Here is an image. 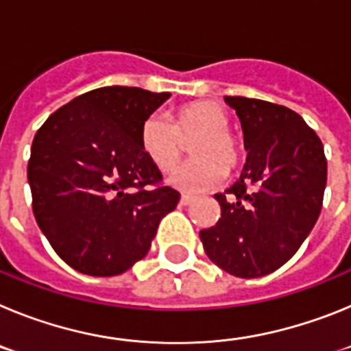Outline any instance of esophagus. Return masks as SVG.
<instances>
[{"label": "esophagus", "mask_w": 351, "mask_h": 351, "mask_svg": "<svg viewBox=\"0 0 351 351\" xmlns=\"http://www.w3.org/2000/svg\"><path fill=\"white\" fill-rule=\"evenodd\" d=\"M193 202H195V197H191V195H182L181 197L182 206H191Z\"/></svg>", "instance_id": "obj_1"}]
</instances>
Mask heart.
I'll list each match as a JSON object with an SVG mask.
<instances>
[{"mask_svg":"<svg viewBox=\"0 0 351 351\" xmlns=\"http://www.w3.org/2000/svg\"><path fill=\"white\" fill-rule=\"evenodd\" d=\"M228 116L214 101H195L173 110L172 121L165 114H151L141 126V147L161 170L178 165L184 141L191 142L193 160L170 173L169 182L184 193H200L225 179L226 169L241 160L237 138L228 132Z\"/></svg>","mask_w":351,"mask_h":351,"instance_id":"1","label":"heart"}]
</instances>
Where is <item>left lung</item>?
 <instances>
[{"mask_svg": "<svg viewBox=\"0 0 351 351\" xmlns=\"http://www.w3.org/2000/svg\"><path fill=\"white\" fill-rule=\"evenodd\" d=\"M244 133L241 178L214 198L221 218L200 241L218 267L237 278H262L295 255L320 216L327 184L324 144L283 105L225 96Z\"/></svg>", "mask_w": 351, "mask_h": 351, "instance_id": "obj_1", "label": "left lung"}]
</instances>
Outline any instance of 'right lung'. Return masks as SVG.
<instances>
[{
	"mask_svg": "<svg viewBox=\"0 0 351 351\" xmlns=\"http://www.w3.org/2000/svg\"><path fill=\"white\" fill-rule=\"evenodd\" d=\"M170 93L93 89L58 108L36 132L27 163L33 213L64 262L88 276H117L147 255L179 191L141 147V126Z\"/></svg>",
	"mask_w": 351,
	"mask_h": 351,
	"instance_id": "obj_1",
	"label": "right lung"
}]
</instances>
